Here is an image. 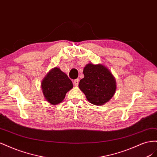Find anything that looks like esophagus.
Returning a JSON list of instances; mask_svg holds the SVG:
<instances>
[{"instance_id":"esophagus-1","label":"esophagus","mask_w":157,"mask_h":157,"mask_svg":"<svg viewBox=\"0 0 157 157\" xmlns=\"http://www.w3.org/2000/svg\"><path fill=\"white\" fill-rule=\"evenodd\" d=\"M78 82H79V80H78V79H75V80H74L73 83H74L75 86H78Z\"/></svg>"}]
</instances>
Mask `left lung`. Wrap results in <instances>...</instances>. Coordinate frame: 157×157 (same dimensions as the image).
<instances>
[{"label": "left lung", "mask_w": 157, "mask_h": 157, "mask_svg": "<svg viewBox=\"0 0 157 157\" xmlns=\"http://www.w3.org/2000/svg\"><path fill=\"white\" fill-rule=\"evenodd\" d=\"M84 77L78 87L88 101L95 105H103L113 98L117 89L116 80L109 70L101 64L91 63L85 66Z\"/></svg>", "instance_id": "8db88e82"}]
</instances>
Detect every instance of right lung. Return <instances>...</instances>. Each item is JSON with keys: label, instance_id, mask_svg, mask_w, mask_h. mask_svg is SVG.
<instances>
[{"label": "right lung", "instance_id": "add662e5", "mask_svg": "<svg viewBox=\"0 0 157 157\" xmlns=\"http://www.w3.org/2000/svg\"><path fill=\"white\" fill-rule=\"evenodd\" d=\"M73 87L72 81L67 75L57 67L49 71L41 83L44 96L51 105H57L62 101L66 93Z\"/></svg>", "mask_w": 157, "mask_h": 157}]
</instances>
